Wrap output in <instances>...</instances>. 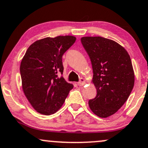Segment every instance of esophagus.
Instances as JSON below:
<instances>
[{"label":"esophagus","mask_w":148,"mask_h":148,"mask_svg":"<svg viewBox=\"0 0 148 148\" xmlns=\"http://www.w3.org/2000/svg\"><path fill=\"white\" fill-rule=\"evenodd\" d=\"M85 83H86V81H85V79L83 78H81L80 80H79V82H78V85L79 86H83V85L85 84Z\"/></svg>","instance_id":"1"}]
</instances>
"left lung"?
Listing matches in <instances>:
<instances>
[{
	"instance_id": "8db88e82",
	"label": "left lung",
	"mask_w": 148,
	"mask_h": 148,
	"mask_svg": "<svg viewBox=\"0 0 148 148\" xmlns=\"http://www.w3.org/2000/svg\"><path fill=\"white\" fill-rule=\"evenodd\" d=\"M91 60L97 94L88 101L90 108L101 118L118 111L128 99L135 82L131 60L125 48L102 37L81 38Z\"/></svg>"
}]
</instances>
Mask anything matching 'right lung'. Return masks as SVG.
Returning <instances> with one entry per match:
<instances>
[{
  "label": "right lung",
  "instance_id": "obj_1",
  "mask_svg": "<svg viewBox=\"0 0 148 148\" xmlns=\"http://www.w3.org/2000/svg\"><path fill=\"white\" fill-rule=\"evenodd\" d=\"M75 41L76 37L70 35L37 40L22 60L20 71L23 92L41 114L56 113L74 87L60 76L64 71L62 56Z\"/></svg>",
  "mask_w": 148,
  "mask_h": 148
}]
</instances>
